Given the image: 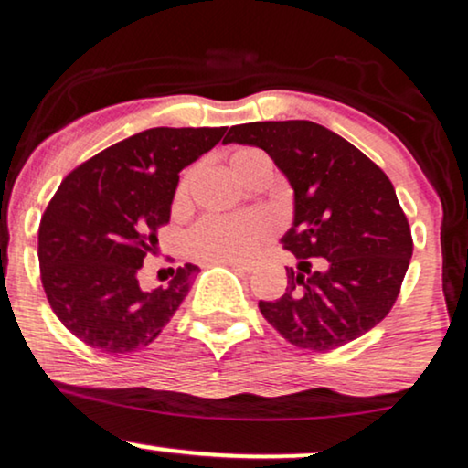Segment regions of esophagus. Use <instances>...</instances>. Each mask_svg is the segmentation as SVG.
Listing matches in <instances>:
<instances>
[{"mask_svg":"<svg viewBox=\"0 0 468 468\" xmlns=\"http://www.w3.org/2000/svg\"><path fill=\"white\" fill-rule=\"evenodd\" d=\"M222 265H231L235 269H239V271H248V273L256 267L254 262H241V261H225V262H222Z\"/></svg>","mask_w":468,"mask_h":468,"instance_id":"1","label":"esophagus"}]
</instances>
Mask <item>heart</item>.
Wrapping results in <instances>:
<instances>
[{"instance_id":"b5f03b06","label":"heart","mask_w":468,"mask_h":468,"mask_svg":"<svg viewBox=\"0 0 468 468\" xmlns=\"http://www.w3.org/2000/svg\"><path fill=\"white\" fill-rule=\"evenodd\" d=\"M262 156L254 148H241L231 154L229 167L233 176L241 182L248 167L254 159ZM188 180L184 177L177 186L176 199L182 201L186 197ZM271 231V225L261 214H241V216H207L197 222L193 231L186 237L188 252L199 261L225 262V261H246L256 252V248L265 241Z\"/></svg>"}]
</instances>
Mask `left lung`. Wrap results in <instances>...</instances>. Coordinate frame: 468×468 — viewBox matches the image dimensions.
<instances>
[{
    "label": "left lung",
    "mask_w": 468,
    "mask_h": 468,
    "mask_svg": "<svg viewBox=\"0 0 468 468\" xmlns=\"http://www.w3.org/2000/svg\"><path fill=\"white\" fill-rule=\"evenodd\" d=\"M222 144L262 148L294 190L282 237L297 269L261 314L292 346L328 352L371 331L390 312L413 241L392 182L344 137L312 121L235 124ZM309 258H320L311 271Z\"/></svg>",
    "instance_id": "left-lung-1"
}]
</instances>
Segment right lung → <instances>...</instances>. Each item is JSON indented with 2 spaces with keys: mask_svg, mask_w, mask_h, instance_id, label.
<instances>
[{
  "mask_svg": "<svg viewBox=\"0 0 468 468\" xmlns=\"http://www.w3.org/2000/svg\"><path fill=\"white\" fill-rule=\"evenodd\" d=\"M227 127H154L105 148L61 182L39 222L46 297L65 328L105 354L159 337L199 267H177L165 286L142 288L140 269L159 246L180 171L212 150Z\"/></svg>",
  "mask_w": 468,
  "mask_h": 468,
  "instance_id": "right-lung-1",
  "label": "right lung"
}]
</instances>
